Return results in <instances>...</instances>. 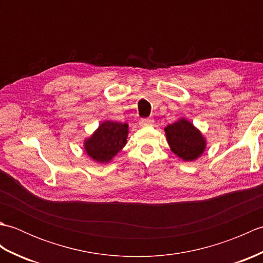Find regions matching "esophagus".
<instances>
[{
  "label": "esophagus",
  "instance_id": "34e87169",
  "mask_svg": "<svg viewBox=\"0 0 263 263\" xmlns=\"http://www.w3.org/2000/svg\"><path fill=\"white\" fill-rule=\"evenodd\" d=\"M139 124L140 126H152L154 124V120L153 119H141L139 121Z\"/></svg>",
  "mask_w": 263,
  "mask_h": 263
}]
</instances>
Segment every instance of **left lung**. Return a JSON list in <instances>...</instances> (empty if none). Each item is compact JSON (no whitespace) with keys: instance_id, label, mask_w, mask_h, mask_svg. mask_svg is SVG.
Segmentation results:
<instances>
[{"instance_id":"8db88e82","label":"left lung","mask_w":263,"mask_h":263,"mask_svg":"<svg viewBox=\"0 0 263 263\" xmlns=\"http://www.w3.org/2000/svg\"><path fill=\"white\" fill-rule=\"evenodd\" d=\"M166 138L172 152L183 160H194L203 153L205 141L186 120H180L165 127Z\"/></svg>"}]
</instances>
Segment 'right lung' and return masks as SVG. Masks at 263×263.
<instances>
[{"label": "right lung", "instance_id": "add662e5", "mask_svg": "<svg viewBox=\"0 0 263 263\" xmlns=\"http://www.w3.org/2000/svg\"><path fill=\"white\" fill-rule=\"evenodd\" d=\"M127 124L106 121L99 125L91 138L86 140L85 149L99 163H108L126 144Z\"/></svg>", "mask_w": 263, "mask_h": 263}]
</instances>
